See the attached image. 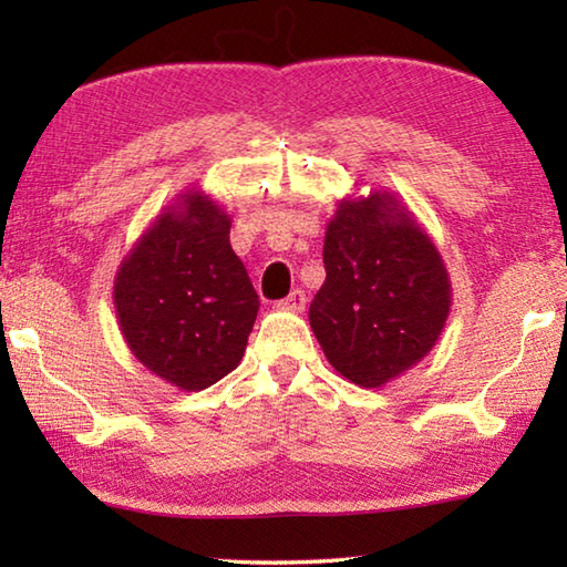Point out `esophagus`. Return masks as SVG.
<instances>
[{"instance_id":"34e87169","label":"esophagus","mask_w":567,"mask_h":567,"mask_svg":"<svg viewBox=\"0 0 567 567\" xmlns=\"http://www.w3.org/2000/svg\"><path fill=\"white\" fill-rule=\"evenodd\" d=\"M305 305H307L305 290H292L290 295L285 297V300L277 302V307H280V310H287V312H302Z\"/></svg>"}]
</instances>
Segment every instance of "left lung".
I'll use <instances>...</instances> for the list:
<instances>
[{"label":"left lung","instance_id":"8db88e82","mask_svg":"<svg viewBox=\"0 0 567 567\" xmlns=\"http://www.w3.org/2000/svg\"><path fill=\"white\" fill-rule=\"evenodd\" d=\"M310 324L324 358L360 388H382L433 350L450 277L433 239L390 192L340 199L324 233Z\"/></svg>","mask_w":567,"mask_h":567}]
</instances>
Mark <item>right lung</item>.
Listing matches in <instances>:
<instances>
[{"mask_svg":"<svg viewBox=\"0 0 567 567\" xmlns=\"http://www.w3.org/2000/svg\"><path fill=\"white\" fill-rule=\"evenodd\" d=\"M229 227L223 207L203 192H185L155 217L114 277V307L132 354L187 392L237 368L260 310Z\"/></svg>","mask_w":567,"mask_h":567,"instance_id":"right-lung-1","label":"right lung"}]
</instances>
